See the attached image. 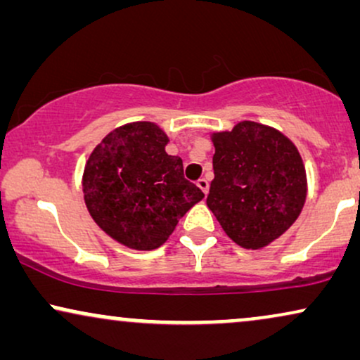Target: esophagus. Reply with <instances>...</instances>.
<instances>
[{
	"label": "esophagus",
	"mask_w": 360,
	"mask_h": 360,
	"mask_svg": "<svg viewBox=\"0 0 360 360\" xmlns=\"http://www.w3.org/2000/svg\"><path fill=\"white\" fill-rule=\"evenodd\" d=\"M199 186V189L202 191L204 194H207V191H209V183H207V179H204V177H201V179L198 181V183H195Z\"/></svg>",
	"instance_id": "esophagus-1"
}]
</instances>
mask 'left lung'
Instances as JSON below:
<instances>
[{"mask_svg": "<svg viewBox=\"0 0 360 360\" xmlns=\"http://www.w3.org/2000/svg\"><path fill=\"white\" fill-rule=\"evenodd\" d=\"M212 143L207 207L236 244L261 249L302 211L307 193L302 159L284 134L252 121L214 134Z\"/></svg>", "mask_w": 360, "mask_h": 360, "instance_id": "left-lung-1", "label": "left lung"}]
</instances>
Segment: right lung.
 I'll return each mask as SVG.
<instances>
[{"label": "right lung", "mask_w": 360, "mask_h": 360, "mask_svg": "<svg viewBox=\"0 0 360 360\" xmlns=\"http://www.w3.org/2000/svg\"><path fill=\"white\" fill-rule=\"evenodd\" d=\"M167 136L153 122L117 127L98 144L84 167L86 207L117 243L153 251L204 198L184 177L183 161L165 151Z\"/></svg>", "instance_id": "add662e5"}]
</instances>
